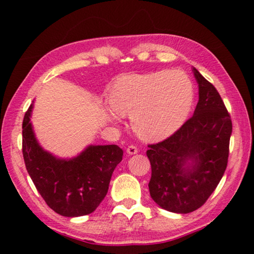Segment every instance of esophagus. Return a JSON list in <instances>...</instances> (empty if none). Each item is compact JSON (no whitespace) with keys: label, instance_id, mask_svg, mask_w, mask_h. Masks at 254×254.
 <instances>
[{"label":"esophagus","instance_id":"1","mask_svg":"<svg viewBox=\"0 0 254 254\" xmlns=\"http://www.w3.org/2000/svg\"><path fill=\"white\" fill-rule=\"evenodd\" d=\"M127 152L128 154H135L139 152V149H137L135 145H128V147L127 148Z\"/></svg>","mask_w":254,"mask_h":254}]
</instances>
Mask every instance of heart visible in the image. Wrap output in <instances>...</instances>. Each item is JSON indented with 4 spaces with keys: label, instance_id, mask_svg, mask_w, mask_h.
Masks as SVG:
<instances>
[{
    "label": "heart",
    "instance_id": "heart-1",
    "mask_svg": "<svg viewBox=\"0 0 254 254\" xmlns=\"http://www.w3.org/2000/svg\"><path fill=\"white\" fill-rule=\"evenodd\" d=\"M195 100L189 77L180 70L128 75L117 80L111 93V118L130 115L141 137L158 141L168 137L186 122Z\"/></svg>",
    "mask_w": 254,
    "mask_h": 254
}]
</instances>
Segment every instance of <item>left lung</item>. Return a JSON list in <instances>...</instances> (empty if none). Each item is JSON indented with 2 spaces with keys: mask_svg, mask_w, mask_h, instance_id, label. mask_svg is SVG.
I'll return each mask as SVG.
<instances>
[{
  "mask_svg": "<svg viewBox=\"0 0 254 254\" xmlns=\"http://www.w3.org/2000/svg\"><path fill=\"white\" fill-rule=\"evenodd\" d=\"M199 100L194 115L173 135L149 144V190L161 208L187 214L199 208L217 187L229 159L231 117L216 88L192 68Z\"/></svg>",
  "mask_w": 254,
  "mask_h": 254,
  "instance_id": "left-lung-1",
  "label": "left lung"
}]
</instances>
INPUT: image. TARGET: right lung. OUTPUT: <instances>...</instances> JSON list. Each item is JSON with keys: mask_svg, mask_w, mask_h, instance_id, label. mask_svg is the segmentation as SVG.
<instances>
[{"mask_svg": "<svg viewBox=\"0 0 254 254\" xmlns=\"http://www.w3.org/2000/svg\"><path fill=\"white\" fill-rule=\"evenodd\" d=\"M33 105L22 123V153L25 168L47 205L67 217L93 213L109 190L112 174L123 157L115 144L88 145L71 159H60L38 143L30 122Z\"/></svg>", "mask_w": 254, "mask_h": 254, "instance_id": "1", "label": "right lung"}]
</instances>
